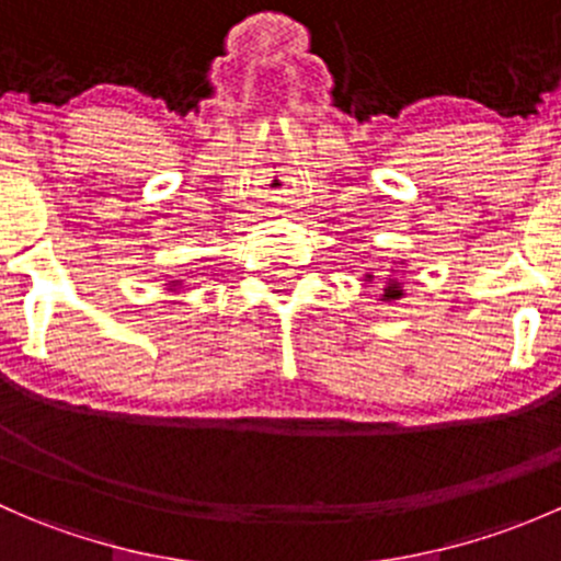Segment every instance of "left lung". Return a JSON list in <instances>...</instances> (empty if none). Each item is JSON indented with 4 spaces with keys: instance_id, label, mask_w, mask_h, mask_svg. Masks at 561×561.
Instances as JSON below:
<instances>
[{
    "instance_id": "obj_1",
    "label": "left lung",
    "mask_w": 561,
    "mask_h": 561,
    "mask_svg": "<svg viewBox=\"0 0 561 561\" xmlns=\"http://www.w3.org/2000/svg\"><path fill=\"white\" fill-rule=\"evenodd\" d=\"M369 279H371V276H369ZM401 296H404V290H401V285H399V282H396V279H388V285H386V293H382V298H380V301H399V298Z\"/></svg>"
}]
</instances>
